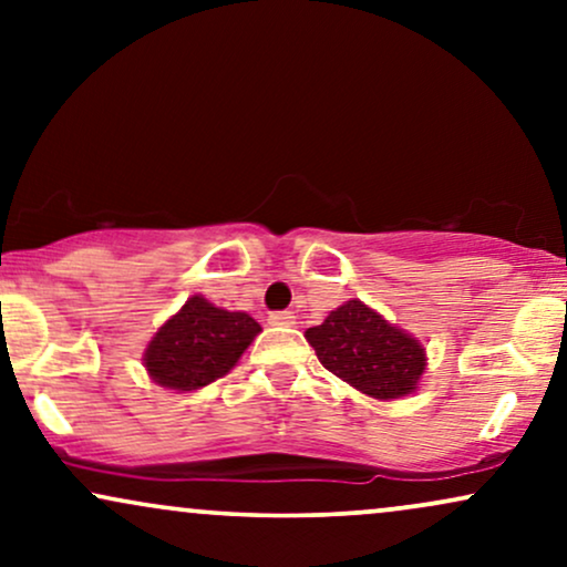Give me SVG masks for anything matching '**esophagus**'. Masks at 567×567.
<instances>
[{
	"instance_id": "1",
	"label": "esophagus",
	"mask_w": 567,
	"mask_h": 567,
	"mask_svg": "<svg viewBox=\"0 0 567 567\" xmlns=\"http://www.w3.org/2000/svg\"><path fill=\"white\" fill-rule=\"evenodd\" d=\"M269 324H277V328H290V324H296V315H292V311H275V315L269 317Z\"/></svg>"
}]
</instances>
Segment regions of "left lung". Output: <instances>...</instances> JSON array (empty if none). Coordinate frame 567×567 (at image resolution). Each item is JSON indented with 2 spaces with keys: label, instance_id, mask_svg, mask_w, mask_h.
Masks as SVG:
<instances>
[{
  "label": "left lung",
  "instance_id": "obj_1",
  "mask_svg": "<svg viewBox=\"0 0 567 567\" xmlns=\"http://www.w3.org/2000/svg\"><path fill=\"white\" fill-rule=\"evenodd\" d=\"M306 341L330 373L375 400H400L415 392L426 370L424 347L360 298L338 306L322 324L306 330Z\"/></svg>",
  "mask_w": 567,
  "mask_h": 567
}]
</instances>
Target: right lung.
Segmentation results:
<instances>
[{
	"label": "right lung",
	"instance_id": "right-lung-1",
	"mask_svg": "<svg viewBox=\"0 0 567 567\" xmlns=\"http://www.w3.org/2000/svg\"><path fill=\"white\" fill-rule=\"evenodd\" d=\"M258 333L261 324L245 311L218 309L192 296L148 341L143 365L159 386L194 392L229 373Z\"/></svg>",
	"mask_w": 567,
	"mask_h": 567
}]
</instances>
